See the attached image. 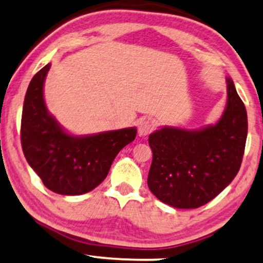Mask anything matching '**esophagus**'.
Wrapping results in <instances>:
<instances>
[{"label": "esophagus", "mask_w": 263, "mask_h": 263, "mask_svg": "<svg viewBox=\"0 0 263 263\" xmlns=\"http://www.w3.org/2000/svg\"><path fill=\"white\" fill-rule=\"evenodd\" d=\"M153 129H154V125H153L152 121L149 120H142L138 124V135L141 136V137L148 136Z\"/></svg>", "instance_id": "obj_1"}]
</instances>
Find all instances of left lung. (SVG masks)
<instances>
[{"instance_id": "obj_1", "label": "left lung", "mask_w": 263, "mask_h": 263, "mask_svg": "<svg viewBox=\"0 0 263 263\" xmlns=\"http://www.w3.org/2000/svg\"><path fill=\"white\" fill-rule=\"evenodd\" d=\"M227 104L215 125L164 127L149 135L153 161L148 187L177 209H197L217 197L240 168L248 136L247 109L231 78Z\"/></svg>"}]
</instances>
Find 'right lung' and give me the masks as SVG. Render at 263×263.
I'll return each mask as SVG.
<instances>
[{"mask_svg":"<svg viewBox=\"0 0 263 263\" xmlns=\"http://www.w3.org/2000/svg\"><path fill=\"white\" fill-rule=\"evenodd\" d=\"M51 63L30 81L22 114L26 161L49 191L62 195L91 192L107 177L115 156L137 135L128 127L88 136L68 134L46 107L43 85Z\"/></svg>","mask_w":263,"mask_h":263,"instance_id":"add662e5","label":"right lung"}]
</instances>
